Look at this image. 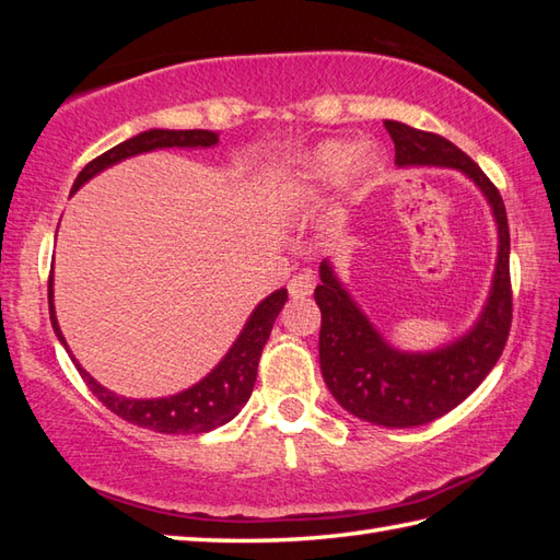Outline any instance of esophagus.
I'll return each mask as SVG.
<instances>
[{"instance_id": "34e87169", "label": "esophagus", "mask_w": 560, "mask_h": 560, "mask_svg": "<svg viewBox=\"0 0 560 560\" xmlns=\"http://www.w3.org/2000/svg\"><path fill=\"white\" fill-rule=\"evenodd\" d=\"M315 289V277L313 271H299L295 277L289 281V293L293 295V299H305V295H311Z\"/></svg>"}]
</instances>
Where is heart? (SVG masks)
I'll return each instance as SVG.
<instances>
[{
	"mask_svg": "<svg viewBox=\"0 0 560 560\" xmlns=\"http://www.w3.org/2000/svg\"><path fill=\"white\" fill-rule=\"evenodd\" d=\"M383 168V156L373 147H359L355 141L329 139L299 159L293 173V192L299 197H315L323 189L339 183L351 171L359 180H368Z\"/></svg>",
	"mask_w": 560,
	"mask_h": 560,
	"instance_id": "heart-1",
	"label": "heart"
}]
</instances>
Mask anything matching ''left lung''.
I'll return each instance as SVG.
<instances>
[{"instance_id":"8db88e82","label":"left lung","mask_w":560,"mask_h":560,"mask_svg":"<svg viewBox=\"0 0 560 560\" xmlns=\"http://www.w3.org/2000/svg\"><path fill=\"white\" fill-rule=\"evenodd\" d=\"M385 129L395 141L399 168L440 165L462 171L489 199L498 225V261L483 313L467 335L425 353L389 347L341 287L329 261L319 265V368L329 392L343 409L368 423L413 428L455 409L501 359L513 323L510 231L501 192L467 153L445 137L395 120H385Z\"/></svg>"}]
</instances>
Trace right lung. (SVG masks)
<instances>
[{"mask_svg":"<svg viewBox=\"0 0 560 560\" xmlns=\"http://www.w3.org/2000/svg\"><path fill=\"white\" fill-rule=\"evenodd\" d=\"M213 144H219V135L209 132V129H149V132H141L132 139H127L122 144L101 153L98 159H93L86 168L77 175L71 195H74L83 183H89L93 175H98L101 171L110 168V165L120 163L129 156H137V153L171 149V147L207 149ZM52 299H55V291H52V273H50V279H47L50 323L57 339L62 341L67 353H71L62 337V329L57 325ZM287 299H289L287 289H279L271 295H267V299L255 307L253 315L247 317L241 337L235 339L229 353L223 355V361L213 368L205 380H199L197 385L180 392V395L161 397V399H127L98 385L96 380L83 371L74 355H71V361H74L83 383L89 385V389L98 397V401H103V407H108L113 413L120 416V419L135 423L139 428H149V431L165 433V435L209 433L213 428L235 419L247 404L249 395H253L261 349H265V343L271 335V327L277 323V317Z\"/></svg>","mask_w":560,"mask_h":560,"instance_id":"obj_1","label":"right lung"}]
</instances>
